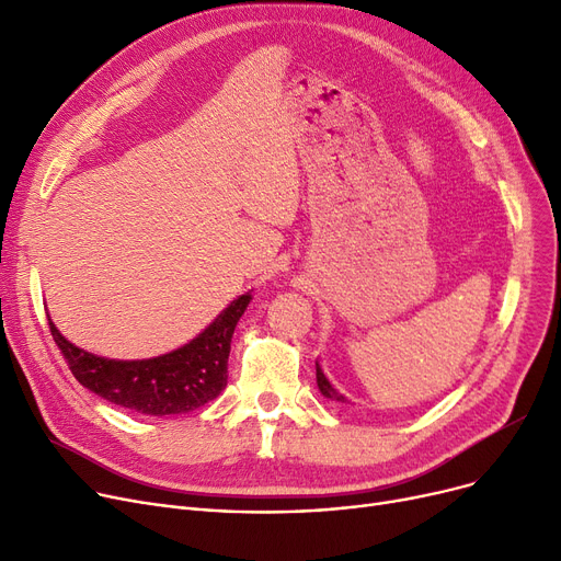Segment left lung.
Wrapping results in <instances>:
<instances>
[{
  "instance_id": "left-lung-1",
  "label": "left lung",
  "mask_w": 561,
  "mask_h": 561,
  "mask_svg": "<svg viewBox=\"0 0 561 561\" xmlns=\"http://www.w3.org/2000/svg\"><path fill=\"white\" fill-rule=\"evenodd\" d=\"M316 381H318V389H320V393L325 396V398H330V400H336V402H350L334 385L332 381L328 379V375L322 373V368L318 366V362H316Z\"/></svg>"
}]
</instances>
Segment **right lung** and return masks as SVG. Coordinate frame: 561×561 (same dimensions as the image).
Returning a JSON list of instances; mask_svg holds the SVG:
<instances>
[{
	"label": "right lung",
	"instance_id": "1",
	"mask_svg": "<svg viewBox=\"0 0 561 561\" xmlns=\"http://www.w3.org/2000/svg\"><path fill=\"white\" fill-rule=\"evenodd\" d=\"M252 296L236 298L209 328L186 345L152 359L98 357L70 343L49 320V332L79 385L95 396L145 416H172L211 402L227 387V359L236 322Z\"/></svg>",
	"mask_w": 561,
	"mask_h": 561
}]
</instances>
